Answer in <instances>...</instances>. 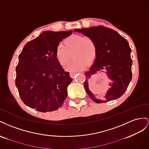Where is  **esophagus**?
<instances>
[{
	"mask_svg": "<svg viewBox=\"0 0 149 149\" xmlns=\"http://www.w3.org/2000/svg\"><path fill=\"white\" fill-rule=\"evenodd\" d=\"M75 74H76V72H70V76L72 78H74Z\"/></svg>",
	"mask_w": 149,
	"mask_h": 149,
	"instance_id": "obj_1",
	"label": "esophagus"
}]
</instances>
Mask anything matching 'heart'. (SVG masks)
<instances>
[{
    "label": "heart",
    "mask_w": 149,
    "mask_h": 149,
    "mask_svg": "<svg viewBox=\"0 0 149 149\" xmlns=\"http://www.w3.org/2000/svg\"><path fill=\"white\" fill-rule=\"evenodd\" d=\"M74 58L67 70L77 72L84 69L87 65H90L96 56V46L93 40L82 36H71L63 41V46L58 45L56 50V57L62 66L67 64L71 58Z\"/></svg>",
    "instance_id": "1"
}]
</instances>
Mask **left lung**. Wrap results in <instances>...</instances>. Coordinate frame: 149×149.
I'll return each instance as SVG.
<instances>
[{
	"instance_id": "1",
	"label": "left lung",
	"mask_w": 149,
	"mask_h": 149,
	"mask_svg": "<svg viewBox=\"0 0 149 149\" xmlns=\"http://www.w3.org/2000/svg\"><path fill=\"white\" fill-rule=\"evenodd\" d=\"M74 32L92 39L96 46V57L89 71L85 75L84 88L92 100L96 103H103L117 99L125 93L131 81L132 61L131 49L125 38L114 30L102 25L75 29ZM106 71L112 82L104 96L95 95L88 88V80L97 71Z\"/></svg>"
}]
</instances>
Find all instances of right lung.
<instances>
[{"mask_svg": "<svg viewBox=\"0 0 149 149\" xmlns=\"http://www.w3.org/2000/svg\"><path fill=\"white\" fill-rule=\"evenodd\" d=\"M72 31H45L28 42L19 56L15 86L28 107L41 112L61 107L72 82L56 57L59 43Z\"/></svg>", "mask_w": 149, "mask_h": 149, "instance_id": "add662e5", "label": "right lung"}]
</instances>
